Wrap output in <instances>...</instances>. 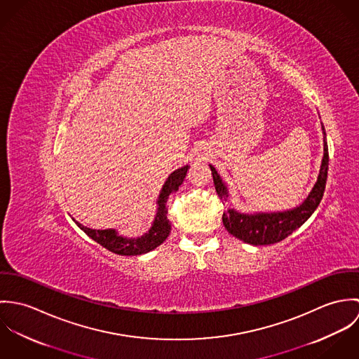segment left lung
<instances>
[{
	"instance_id": "8db88e82",
	"label": "left lung",
	"mask_w": 359,
	"mask_h": 359,
	"mask_svg": "<svg viewBox=\"0 0 359 359\" xmlns=\"http://www.w3.org/2000/svg\"><path fill=\"white\" fill-rule=\"evenodd\" d=\"M322 131L325 135L323 137V158H322L318 180L312 191L309 192L307 199L302 205L292 210L278 211V212L243 214L236 211L235 208H226L222 214V222L231 235H233L239 241H243L245 243H250L255 246L273 245L286 239L289 235L293 233V231L300 228L307 221L323 198L326 180H327L329 151H327L326 133L323 126H322ZM210 170L212 174V181H214L217 195L222 202H226L229 196L226 185L222 182L219 174L215 171V168L211 164H210Z\"/></svg>"
}]
</instances>
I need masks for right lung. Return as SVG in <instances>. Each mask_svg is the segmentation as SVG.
<instances>
[{
  "mask_svg": "<svg viewBox=\"0 0 359 359\" xmlns=\"http://www.w3.org/2000/svg\"><path fill=\"white\" fill-rule=\"evenodd\" d=\"M189 165H184L171 172L164 182L157 201V212L154 217L152 228L148 233L141 238H124L120 236L114 229H91L76 221L80 229H83L91 239L100 243L102 248L118 256H140L145 255L160 246L171 231V222L167 218V202L178 191L184 182Z\"/></svg>",
  "mask_w": 359,
  "mask_h": 359,
  "instance_id": "obj_1",
  "label": "right lung"
}]
</instances>
